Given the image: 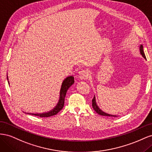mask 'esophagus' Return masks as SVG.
Returning <instances> with one entry per match:
<instances>
[{"instance_id": "1", "label": "esophagus", "mask_w": 152, "mask_h": 152, "mask_svg": "<svg viewBox=\"0 0 152 152\" xmlns=\"http://www.w3.org/2000/svg\"><path fill=\"white\" fill-rule=\"evenodd\" d=\"M90 75V73L87 70H84V69H82L79 72V74L78 76L80 78V79H86L87 78H89Z\"/></svg>"}]
</instances>
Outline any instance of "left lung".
<instances>
[{
    "instance_id": "obj_1",
    "label": "left lung",
    "mask_w": 152,
    "mask_h": 152,
    "mask_svg": "<svg viewBox=\"0 0 152 152\" xmlns=\"http://www.w3.org/2000/svg\"><path fill=\"white\" fill-rule=\"evenodd\" d=\"M140 53L142 55V56L144 58L146 59V56H145V54L144 53V50H143V48H142V45H141L140 47ZM92 102H93V104H92V106H93V109L95 110V112L98 113L100 115H103V116H107V117H117L116 115H110L108 114L107 113H105L103 111H102V110H101L99 107L98 104H96V98H95V96L94 97V98L92 100Z\"/></svg>"
}]
</instances>
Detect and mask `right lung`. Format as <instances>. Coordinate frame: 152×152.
I'll return each mask as SVG.
<instances>
[{
    "label": "right lung",
    "mask_w": 152,
    "mask_h": 152,
    "mask_svg": "<svg viewBox=\"0 0 152 152\" xmlns=\"http://www.w3.org/2000/svg\"><path fill=\"white\" fill-rule=\"evenodd\" d=\"M7 78L8 80V77ZM73 83H74V77L73 76H69L63 80L61 85V90H60V95H59V102L57 105L52 110H50V111L48 112L42 113H27L33 115H35V116H38L40 117H49L56 115L63 108L64 103H65V98L67 90L72 84H73Z\"/></svg>",
    "instance_id": "right-lung-1"
}]
</instances>
